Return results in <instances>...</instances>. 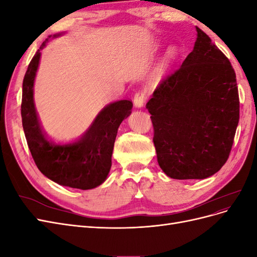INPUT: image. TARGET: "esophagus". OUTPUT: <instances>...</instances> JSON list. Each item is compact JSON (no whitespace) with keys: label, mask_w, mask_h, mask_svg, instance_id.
Returning a JSON list of instances; mask_svg holds the SVG:
<instances>
[{"label":"esophagus","mask_w":257,"mask_h":257,"mask_svg":"<svg viewBox=\"0 0 257 257\" xmlns=\"http://www.w3.org/2000/svg\"><path fill=\"white\" fill-rule=\"evenodd\" d=\"M146 92L145 91H138L134 95V106L137 108H141L144 106V103L146 100Z\"/></svg>","instance_id":"34e87169"}]
</instances>
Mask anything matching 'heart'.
Listing matches in <instances>:
<instances>
[{
	"instance_id": "heart-1",
	"label": "heart",
	"mask_w": 257,
	"mask_h": 257,
	"mask_svg": "<svg viewBox=\"0 0 257 257\" xmlns=\"http://www.w3.org/2000/svg\"><path fill=\"white\" fill-rule=\"evenodd\" d=\"M176 54H177V51H176V48L175 47H169L165 53L164 56V59H163L162 61V64H161V68L162 69H165L167 68L170 64L173 63V61L175 60L176 58Z\"/></svg>"
}]
</instances>
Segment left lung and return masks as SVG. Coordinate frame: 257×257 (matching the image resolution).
Returning <instances> with one entry per match:
<instances>
[{
	"label": "left lung",
	"mask_w": 257,
	"mask_h": 257,
	"mask_svg": "<svg viewBox=\"0 0 257 257\" xmlns=\"http://www.w3.org/2000/svg\"><path fill=\"white\" fill-rule=\"evenodd\" d=\"M192 52L163 79L146 108L159 165L179 180L205 179L226 163L239 122L236 74L226 56L196 27Z\"/></svg>",
	"instance_id": "1"
}]
</instances>
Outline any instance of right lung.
I'll return each mask as SVG.
<instances>
[{
	"mask_svg": "<svg viewBox=\"0 0 257 257\" xmlns=\"http://www.w3.org/2000/svg\"><path fill=\"white\" fill-rule=\"evenodd\" d=\"M47 43L48 38L31 60L22 83L21 116L29 149L37 168L53 182L73 189H94L109 174L115 136L121 122L131 114L133 103L122 99L107 105L90 127L71 142L46 137L36 113L33 87L41 50Z\"/></svg>",
	"mask_w": 257,
	"mask_h": 257,
	"instance_id": "add662e5",
	"label": "right lung"
}]
</instances>
